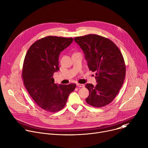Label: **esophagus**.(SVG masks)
<instances>
[{"instance_id": "esophagus-1", "label": "esophagus", "mask_w": 148, "mask_h": 148, "mask_svg": "<svg viewBox=\"0 0 148 148\" xmlns=\"http://www.w3.org/2000/svg\"><path fill=\"white\" fill-rule=\"evenodd\" d=\"M77 86L78 87H81V88H83V87H84V84H79V83H78V84H77Z\"/></svg>"}]
</instances>
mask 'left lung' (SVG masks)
Returning a JSON list of instances; mask_svg holds the SVG:
<instances>
[{
    "label": "left lung",
    "mask_w": 148,
    "mask_h": 148,
    "mask_svg": "<svg viewBox=\"0 0 148 148\" xmlns=\"http://www.w3.org/2000/svg\"><path fill=\"white\" fill-rule=\"evenodd\" d=\"M85 54L90 70L96 72L95 86L87 84L89 96L86 99L92 107L101 108L111 103L121 88L126 74L123 56L111 40L97 34L74 38Z\"/></svg>",
    "instance_id": "1"
}]
</instances>
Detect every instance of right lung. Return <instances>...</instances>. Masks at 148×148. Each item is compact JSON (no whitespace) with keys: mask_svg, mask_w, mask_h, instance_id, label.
I'll return each instance as SVG.
<instances>
[{"mask_svg":"<svg viewBox=\"0 0 148 148\" xmlns=\"http://www.w3.org/2000/svg\"><path fill=\"white\" fill-rule=\"evenodd\" d=\"M73 41V38L47 36L34 42L26 54L22 75L24 85L34 102L46 111L62 110L76 87L75 84L57 85L53 77L59 70L60 53Z\"/></svg>","mask_w":148,"mask_h":148,"instance_id":"1","label":"right lung"}]
</instances>
